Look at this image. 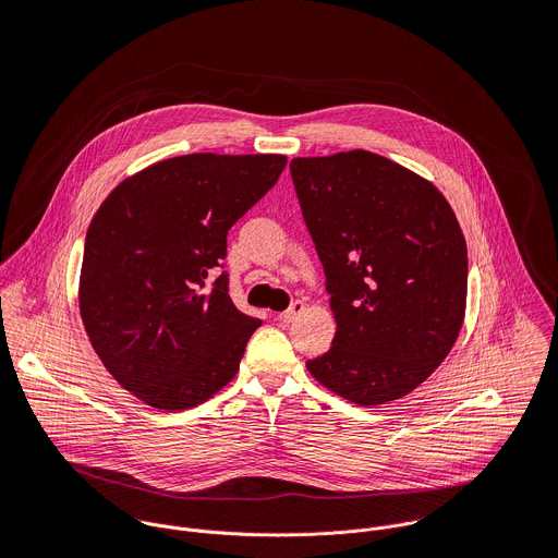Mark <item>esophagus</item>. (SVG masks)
I'll return each instance as SVG.
<instances>
[{
    "mask_svg": "<svg viewBox=\"0 0 558 558\" xmlns=\"http://www.w3.org/2000/svg\"><path fill=\"white\" fill-rule=\"evenodd\" d=\"M304 308H306V306H304V302H300V300H298V302H293L287 311L278 313V320H280L282 325H291V323H295L298 317L304 313Z\"/></svg>",
    "mask_w": 558,
    "mask_h": 558,
    "instance_id": "esophagus-1",
    "label": "esophagus"
}]
</instances>
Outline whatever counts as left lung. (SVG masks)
Segmentation results:
<instances>
[{"label":"left lung","mask_w":558,"mask_h":558,"mask_svg":"<svg viewBox=\"0 0 558 558\" xmlns=\"http://www.w3.org/2000/svg\"><path fill=\"white\" fill-rule=\"evenodd\" d=\"M289 168L338 325L333 347L306 368L353 404L400 400L446 360L463 325L457 216L430 181L366 149L298 156Z\"/></svg>","instance_id":"1"}]
</instances>
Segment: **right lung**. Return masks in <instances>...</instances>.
Returning a JSON list of instances; mask_svg holds the SVG:
<instances>
[{"label":"right lung","mask_w":558,"mask_h":558,"mask_svg":"<svg viewBox=\"0 0 558 558\" xmlns=\"http://www.w3.org/2000/svg\"><path fill=\"white\" fill-rule=\"evenodd\" d=\"M282 154H185L121 181L90 220L78 313L108 373L163 411L207 402L241 366L258 317L238 311L227 231L278 181Z\"/></svg>","instance_id":"add662e5"}]
</instances>
